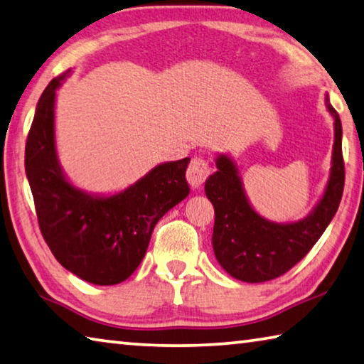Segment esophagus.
<instances>
[{
  "instance_id": "1",
  "label": "esophagus",
  "mask_w": 364,
  "mask_h": 364,
  "mask_svg": "<svg viewBox=\"0 0 364 364\" xmlns=\"http://www.w3.org/2000/svg\"><path fill=\"white\" fill-rule=\"evenodd\" d=\"M211 173L210 164L200 156H194L189 162V167L186 171L188 181L193 188H200L202 184L207 181V178Z\"/></svg>"
}]
</instances>
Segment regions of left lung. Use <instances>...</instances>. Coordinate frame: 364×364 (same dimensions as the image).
<instances>
[{
  "label": "left lung",
  "mask_w": 364,
  "mask_h": 364,
  "mask_svg": "<svg viewBox=\"0 0 364 364\" xmlns=\"http://www.w3.org/2000/svg\"><path fill=\"white\" fill-rule=\"evenodd\" d=\"M326 107L336 121L331 178L323 199L306 220L293 224L264 220L248 203L232 161L228 156L216 159L218 171L205 183L215 207L211 242L218 262L234 279L261 283L287 274L312 250L338 211L346 183L342 124L328 97Z\"/></svg>",
  "instance_id": "8db88e82"
}]
</instances>
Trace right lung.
Listing matches in <instances>:
<instances>
[{
  "instance_id": "1",
  "label": "right lung",
  "mask_w": 364,
  "mask_h": 364,
  "mask_svg": "<svg viewBox=\"0 0 364 364\" xmlns=\"http://www.w3.org/2000/svg\"><path fill=\"white\" fill-rule=\"evenodd\" d=\"M68 73L52 79L38 102L25 144L26 178L55 259L94 285H117L140 266L157 221L189 194V157L157 165L111 197L73 188L58 167L54 141L55 90Z\"/></svg>"
}]
</instances>
